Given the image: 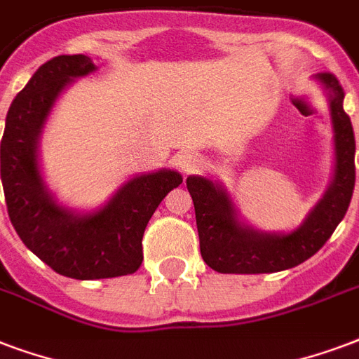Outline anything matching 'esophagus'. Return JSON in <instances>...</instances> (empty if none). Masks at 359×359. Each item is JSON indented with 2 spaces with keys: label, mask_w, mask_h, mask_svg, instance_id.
<instances>
[{
  "label": "esophagus",
  "mask_w": 359,
  "mask_h": 359,
  "mask_svg": "<svg viewBox=\"0 0 359 359\" xmlns=\"http://www.w3.org/2000/svg\"><path fill=\"white\" fill-rule=\"evenodd\" d=\"M177 166L185 172V174H189L193 170L198 166V157H196L195 153H191V151H183L177 155Z\"/></svg>",
  "instance_id": "esophagus-1"
}]
</instances>
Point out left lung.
I'll list each match as a JSON object with an SVG mask.
<instances>
[{"label": "left lung", "mask_w": 359, "mask_h": 359, "mask_svg": "<svg viewBox=\"0 0 359 359\" xmlns=\"http://www.w3.org/2000/svg\"><path fill=\"white\" fill-rule=\"evenodd\" d=\"M316 79L330 96L335 140L333 182L292 233H263L238 219L223 185L204 176L187 177L202 259L210 269L223 274H261L292 269L312 257L343 221L355 183L354 128L343 109L344 90L339 79L333 74H318Z\"/></svg>", "instance_id": "obj_1"}]
</instances>
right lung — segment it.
Masks as SVG:
<instances>
[{
    "mask_svg": "<svg viewBox=\"0 0 359 359\" xmlns=\"http://www.w3.org/2000/svg\"><path fill=\"white\" fill-rule=\"evenodd\" d=\"M93 72L96 66L85 55L45 62L13 100L0 145L1 183L16 234L53 271L75 280L115 278L138 271L151 215L183 182L176 170L142 174L88 214L56 202L39 170L41 130L62 90Z\"/></svg>",
    "mask_w": 359,
    "mask_h": 359,
    "instance_id": "add662e5",
    "label": "right lung"
}]
</instances>
